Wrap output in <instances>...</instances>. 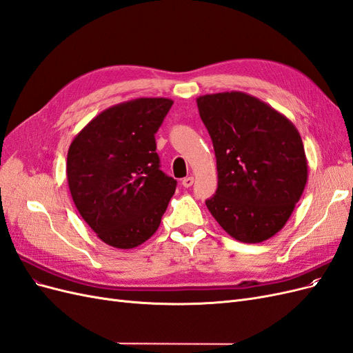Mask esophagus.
Here are the masks:
<instances>
[{"instance_id": "esophagus-1", "label": "esophagus", "mask_w": 353, "mask_h": 353, "mask_svg": "<svg viewBox=\"0 0 353 353\" xmlns=\"http://www.w3.org/2000/svg\"><path fill=\"white\" fill-rule=\"evenodd\" d=\"M193 183H194V178H193V176H187V178L183 179V185H184L185 188H190L191 185H193Z\"/></svg>"}]
</instances>
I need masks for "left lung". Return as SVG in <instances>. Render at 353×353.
<instances>
[{
	"label": "left lung",
	"mask_w": 353,
	"mask_h": 353,
	"mask_svg": "<svg viewBox=\"0 0 353 353\" xmlns=\"http://www.w3.org/2000/svg\"><path fill=\"white\" fill-rule=\"evenodd\" d=\"M197 108L218 169L209 212L239 241L271 239L290 218L307 181L301 134L271 105L240 91L201 95Z\"/></svg>",
	"instance_id": "8db88e82"
}]
</instances>
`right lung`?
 <instances>
[{"instance_id":"add662e5","label":"right lung","mask_w":353,"mask_h":353,"mask_svg":"<svg viewBox=\"0 0 353 353\" xmlns=\"http://www.w3.org/2000/svg\"><path fill=\"white\" fill-rule=\"evenodd\" d=\"M169 99H137L101 112L74 137L68 183L91 230L116 249H132L160 225L176 181L160 170L154 134Z\"/></svg>"}]
</instances>
